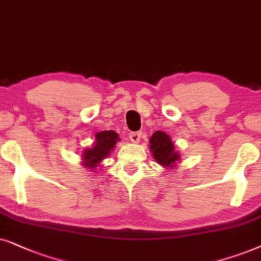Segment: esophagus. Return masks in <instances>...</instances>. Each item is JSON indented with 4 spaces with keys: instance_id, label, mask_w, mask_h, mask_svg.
I'll return each mask as SVG.
<instances>
[{
    "instance_id": "obj_1",
    "label": "esophagus",
    "mask_w": 261,
    "mask_h": 261,
    "mask_svg": "<svg viewBox=\"0 0 261 261\" xmlns=\"http://www.w3.org/2000/svg\"><path fill=\"white\" fill-rule=\"evenodd\" d=\"M128 137H130L131 142H134V143H138L141 140V133L140 131H136V133H130L128 134Z\"/></svg>"
}]
</instances>
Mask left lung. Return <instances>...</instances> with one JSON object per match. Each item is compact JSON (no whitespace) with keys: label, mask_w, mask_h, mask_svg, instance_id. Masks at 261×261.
I'll return each instance as SVG.
<instances>
[{"label":"left lung","mask_w":261,"mask_h":261,"mask_svg":"<svg viewBox=\"0 0 261 261\" xmlns=\"http://www.w3.org/2000/svg\"><path fill=\"white\" fill-rule=\"evenodd\" d=\"M149 142V148L156 162L163 167H174L175 162L180 159V155L178 151H175L174 143L168 135L162 131H155Z\"/></svg>","instance_id":"1"}]
</instances>
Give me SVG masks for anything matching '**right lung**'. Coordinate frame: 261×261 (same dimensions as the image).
I'll use <instances>...</instances> for the list:
<instances>
[{
  "label": "right lung",
  "instance_id": "right-lung-1",
  "mask_svg": "<svg viewBox=\"0 0 261 261\" xmlns=\"http://www.w3.org/2000/svg\"><path fill=\"white\" fill-rule=\"evenodd\" d=\"M118 141H120L119 135L114 133L113 130L101 131L96 134L94 145L92 148H87L83 151V166L90 169L96 168L99 163L110 155Z\"/></svg>",
  "mask_w": 261,
  "mask_h": 261
}]
</instances>
